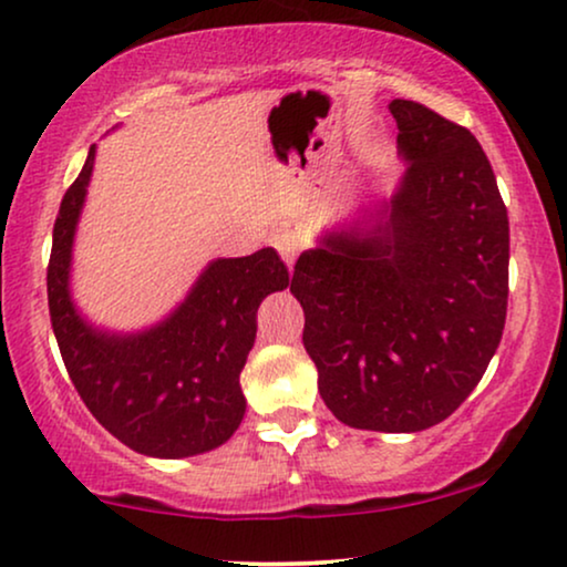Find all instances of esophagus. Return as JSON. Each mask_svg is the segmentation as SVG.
Returning a JSON list of instances; mask_svg holds the SVG:
<instances>
[{
    "instance_id": "obj_1",
    "label": "esophagus",
    "mask_w": 567,
    "mask_h": 567,
    "mask_svg": "<svg viewBox=\"0 0 567 567\" xmlns=\"http://www.w3.org/2000/svg\"><path fill=\"white\" fill-rule=\"evenodd\" d=\"M274 245H276V250L281 252L286 266H289V270H291L293 260H297V255L301 250V245H305V237H301L299 229H281L274 237Z\"/></svg>"
}]
</instances>
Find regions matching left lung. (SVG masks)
Returning a JSON list of instances; mask_svg holds the SVG:
<instances>
[{"instance_id":"8db88e82","label":"left lung","mask_w":567,"mask_h":567,"mask_svg":"<svg viewBox=\"0 0 567 567\" xmlns=\"http://www.w3.org/2000/svg\"><path fill=\"white\" fill-rule=\"evenodd\" d=\"M400 188L372 224L299 255L291 293L324 405L363 431L415 433L483 379L508 307V212L483 146L460 123L392 100Z\"/></svg>"}]
</instances>
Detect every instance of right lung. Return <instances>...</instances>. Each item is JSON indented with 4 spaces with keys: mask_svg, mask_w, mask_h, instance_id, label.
Here are the masks:
<instances>
[{
    "mask_svg": "<svg viewBox=\"0 0 567 567\" xmlns=\"http://www.w3.org/2000/svg\"><path fill=\"white\" fill-rule=\"evenodd\" d=\"M92 165L95 146L61 200L45 276L53 336L69 379L97 423L134 452L159 460L212 452L243 423L239 371L258 332V307L289 286V268L274 247L219 258L154 328L131 336L92 328L69 293L74 231Z\"/></svg>",
    "mask_w": 567,
    "mask_h": 567,
    "instance_id": "add662e5",
    "label": "right lung"
}]
</instances>
